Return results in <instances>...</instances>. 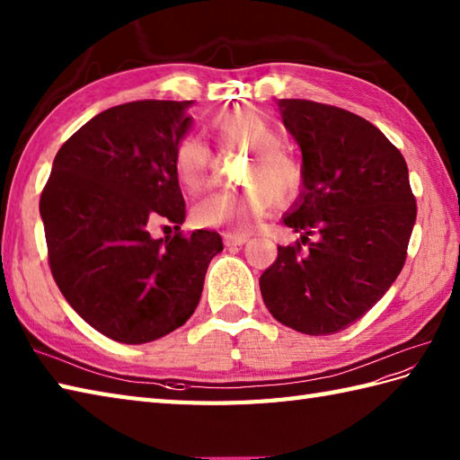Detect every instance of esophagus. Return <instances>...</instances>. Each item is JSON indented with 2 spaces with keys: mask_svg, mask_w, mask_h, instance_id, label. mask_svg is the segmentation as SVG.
Returning a JSON list of instances; mask_svg holds the SVG:
<instances>
[{
  "mask_svg": "<svg viewBox=\"0 0 460 460\" xmlns=\"http://www.w3.org/2000/svg\"><path fill=\"white\" fill-rule=\"evenodd\" d=\"M250 240V234H224V242L226 246H242Z\"/></svg>",
  "mask_w": 460,
  "mask_h": 460,
  "instance_id": "esophagus-1",
  "label": "esophagus"
}]
</instances>
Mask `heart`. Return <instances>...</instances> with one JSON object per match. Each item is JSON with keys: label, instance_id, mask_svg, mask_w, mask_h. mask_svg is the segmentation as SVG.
Here are the masks:
<instances>
[{"label": "heart", "instance_id": "heart-1", "mask_svg": "<svg viewBox=\"0 0 460 460\" xmlns=\"http://www.w3.org/2000/svg\"><path fill=\"white\" fill-rule=\"evenodd\" d=\"M212 133L224 146L250 148L240 190H217L192 208L199 226L250 228L271 204L292 196L302 182V168L282 146V135L252 107H236L212 120ZM210 153L199 137H184L174 148V174L186 190H199L208 178Z\"/></svg>", "mask_w": 460, "mask_h": 460}]
</instances>
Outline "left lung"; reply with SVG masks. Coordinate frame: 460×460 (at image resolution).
Here are the masks:
<instances>
[{"instance_id": "left-lung-1", "label": "left lung", "mask_w": 460, "mask_h": 460, "mask_svg": "<svg viewBox=\"0 0 460 460\" xmlns=\"http://www.w3.org/2000/svg\"><path fill=\"white\" fill-rule=\"evenodd\" d=\"M278 107L302 151V192L282 218L299 242L278 246L260 276L261 297L279 323L330 335L367 314L397 279L417 202L405 158L369 120L304 99Z\"/></svg>"}]
</instances>
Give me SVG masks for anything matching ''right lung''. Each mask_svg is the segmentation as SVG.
Listing matches in <instances>:
<instances>
[{"mask_svg": "<svg viewBox=\"0 0 460 460\" xmlns=\"http://www.w3.org/2000/svg\"><path fill=\"white\" fill-rule=\"evenodd\" d=\"M192 101H133L83 125L55 155L41 192L51 274L69 305L119 343L174 332L194 314L218 232L181 230L184 199L174 148L192 127Z\"/></svg>", "mask_w": 460, "mask_h": 460, "instance_id": "right-lung-1", "label": "right lung"}]
</instances>
